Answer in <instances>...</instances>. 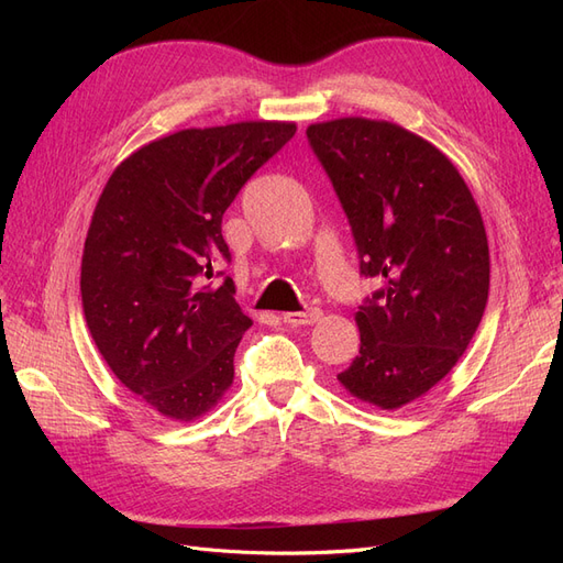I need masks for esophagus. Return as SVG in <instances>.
I'll return each mask as SVG.
<instances>
[{
  "mask_svg": "<svg viewBox=\"0 0 563 563\" xmlns=\"http://www.w3.org/2000/svg\"><path fill=\"white\" fill-rule=\"evenodd\" d=\"M321 319V310L319 308H308L305 312H286L284 321L291 323V327H310V323Z\"/></svg>",
  "mask_w": 563,
  "mask_h": 563,
  "instance_id": "1",
  "label": "esophagus"
}]
</instances>
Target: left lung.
Returning a JSON list of instances; mask_svg holds the SVG:
<instances>
[{"label": "left lung", "instance_id": "obj_1", "mask_svg": "<svg viewBox=\"0 0 563 563\" xmlns=\"http://www.w3.org/2000/svg\"><path fill=\"white\" fill-rule=\"evenodd\" d=\"M343 203L360 272L380 291L354 314L360 354L338 373L352 397L395 411L432 389L467 350L488 300V240L453 162L380 119L308 126Z\"/></svg>", "mask_w": 563, "mask_h": 563}]
</instances>
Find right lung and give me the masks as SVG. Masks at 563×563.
I'll list each match as a JSON object with an SVG mask.
<instances>
[{
	"mask_svg": "<svg viewBox=\"0 0 563 563\" xmlns=\"http://www.w3.org/2000/svg\"><path fill=\"white\" fill-rule=\"evenodd\" d=\"M294 122L185 129L135 150L98 197L81 255V305L98 352L143 404L195 420L234 378L251 319L234 282L223 213L244 183L294 139Z\"/></svg>",
	"mask_w": 563,
	"mask_h": 563,
	"instance_id": "1",
	"label": "right lung"
}]
</instances>
